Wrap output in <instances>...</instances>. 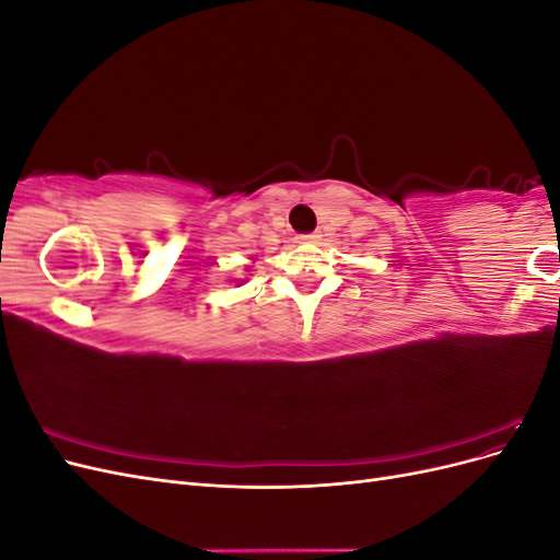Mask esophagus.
Returning <instances> with one entry per match:
<instances>
[{
	"label": "esophagus",
	"instance_id": "1",
	"mask_svg": "<svg viewBox=\"0 0 560 560\" xmlns=\"http://www.w3.org/2000/svg\"><path fill=\"white\" fill-rule=\"evenodd\" d=\"M319 238H322V235L315 231V233H301L296 241H299V243H317Z\"/></svg>",
	"mask_w": 560,
	"mask_h": 560
}]
</instances>
